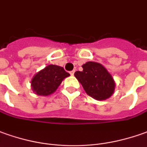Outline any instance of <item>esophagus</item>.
Segmentation results:
<instances>
[{
	"mask_svg": "<svg viewBox=\"0 0 147 147\" xmlns=\"http://www.w3.org/2000/svg\"><path fill=\"white\" fill-rule=\"evenodd\" d=\"M74 70H73V71H70L69 72V74H70V75L71 76H74Z\"/></svg>",
	"mask_w": 147,
	"mask_h": 147,
	"instance_id": "1",
	"label": "esophagus"
}]
</instances>
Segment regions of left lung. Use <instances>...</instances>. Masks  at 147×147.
<instances>
[{"mask_svg":"<svg viewBox=\"0 0 147 147\" xmlns=\"http://www.w3.org/2000/svg\"><path fill=\"white\" fill-rule=\"evenodd\" d=\"M82 68L83 70L76 71L74 76L87 94L98 101L110 98L114 94L116 84L106 68L94 61H88L82 65Z\"/></svg>","mask_w":147,"mask_h":147,"instance_id":"obj_1","label":"left lung"}]
</instances>
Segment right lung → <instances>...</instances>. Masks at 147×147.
Instances as JSON below:
<instances>
[{"label":"right lung","instance_id":"right-lung-1","mask_svg":"<svg viewBox=\"0 0 147 147\" xmlns=\"http://www.w3.org/2000/svg\"><path fill=\"white\" fill-rule=\"evenodd\" d=\"M69 74L63 67L56 65H49L37 72L31 80L32 90L39 96H49L53 94L61 82Z\"/></svg>","mask_w":147,"mask_h":147}]
</instances>
